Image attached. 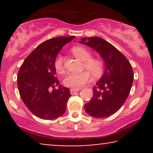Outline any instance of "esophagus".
<instances>
[{"label": "esophagus", "instance_id": "1", "mask_svg": "<svg viewBox=\"0 0 153 153\" xmlns=\"http://www.w3.org/2000/svg\"><path fill=\"white\" fill-rule=\"evenodd\" d=\"M80 91V89H74V88H72L70 89V93L72 94V95H74L75 93H77V92H79Z\"/></svg>", "mask_w": 153, "mask_h": 153}]
</instances>
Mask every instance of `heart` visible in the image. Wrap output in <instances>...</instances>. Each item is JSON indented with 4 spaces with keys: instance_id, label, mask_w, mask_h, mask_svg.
<instances>
[{
    "instance_id": "heart-1",
    "label": "heart",
    "mask_w": 153,
    "mask_h": 153,
    "mask_svg": "<svg viewBox=\"0 0 153 153\" xmlns=\"http://www.w3.org/2000/svg\"><path fill=\"white\" fill-rule=\"evenodd\" d=\"M73 54L83 61V68L87 69L95 77L101 76L104 71V61L100 58L92 57L91 52L83 47H74L72 49ZM56 72L62 74L65 71L64 60L61 55H58L54 60ZM91 79L90 72L84 70L79 73H68L64 79V84L74 89H79Z\"/></svg>"
}]
</instances>
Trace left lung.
Masks as SVG:
<instances>
[{
	"instance_id": "1",
	"label": "left lung",
	"mask_w": 153,
	"mask_h": 153,
	"mask_svg": "<svg viewBox=\"0 0 153 153\" xmlns=\"http://www.w3.org/2000/svg\"><path fill=\"white\" fill-rule=\"evenodd\" d=\"M79 42L95 49L105 62L103 76L93 88V97L85 104V112L94 118L109 117L128 97L134 80L132 67L120 51L101 37H84Z\"/></svg>"
}]
</instances>
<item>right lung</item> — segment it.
Returning <instances> with one entry per match:
<instances>
[{"label": "right lung", "mask_w": 153, "mask_h": 153, "mask_svg": "<svg viewBox=\"0 0 153 153\" xmlns=\"http://www.w3.org/2000/svg\"><path fill=\"white\" fill-rule=\"evenodd\" d=\"M74 38L62 36L45 41L20 67L17 77L20 97L30 111L39 118L53 120L65 111L71 94L68 88L59 85L54 60L62 47ZM57 85L59 87L56 89Z\"/></svg>", "instance_id": "obj_1"}]
</instances>
